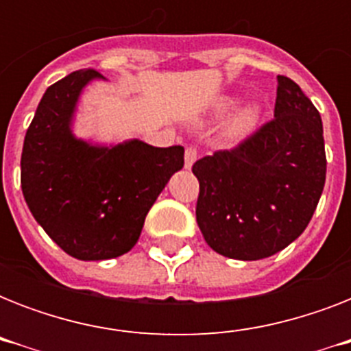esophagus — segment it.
<instances>
[{
	"label": "esophagus",
	"mask_w": 351,
	"mask_h": 351,
	"mask_svg": "<svg viewBox=\"0 0 351 351\" xmlns=\"http://www.w3.org/2000/svg\"><path fill=\"white\" fill-rule=\"evenodd\" d=\"M198 151L195 147H187L186 154H184V160H186V169H191V165L197 162Z\"/></svg>",
	"instance_id": "1"
}]
</instances>
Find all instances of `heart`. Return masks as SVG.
Segmentation results:
<instances>
[{"instance_id": "b5f03b06", "label": "heart", "mask_w": 351, "mask_h": 351, "mask_svg": "<svg viewBox=\"0 0 351 351\" xmlns=\"http://www.w3.org/2000/svg\"><path fill=\"white\" fill-rule=\"evenodd\" d=\"M234 106H237V98L234 96H222L215 104V117H224L226 112H230ZM256 120H258V109L255 106H244L242 109L234 112V117L231 118L230 125H228V136H244V134H247L255 127Z\"/></svg>"}]
</instances>
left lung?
<instances>
[{
    "instance_id": "1",
    "label": "left lung",
    "mask_w": 351,
    "mask_h": 351,
    "mask_svg": "<svg viewBox=\"0 0 351 351\" xmlns=\"http://www.w3.org/2000/svg\"><path fill=\"white\" fill-rule=\"evenodd\" d=\"M277 84L273 120L193 165L198 228L230 258H266L299 239L324 189L321 114L293 80L277 76Z\"/></svg>"
}]
</instances>
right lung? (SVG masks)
<instances>
[{
    "label": "right lung",
    "mask_w": 351,
    "mask_h": 351,
    "mask_svg": "<svg viewBox=\"0 0 351 351\" xmlns=\"http://www.w3.org/2000/svg\"><path fill=\"white\" fill-rule=\"evenodd\" d=\"M95 69L45 90L25 134L21 191L36 222L78 261L114 258L136 244L149 209L184 167V147L142 140L98 145L76 138L73 118Z\"/></svg>",
    "instance_id": "add662e5"
}]
</instances>
